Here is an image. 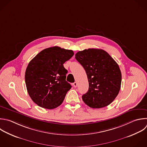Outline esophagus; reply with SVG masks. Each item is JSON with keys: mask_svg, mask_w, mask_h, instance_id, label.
I'll use <instances>...</instances> for the list:
<instances>
[{"mask_svg": "<svg viewBox=\"0 0 147 147\" xmlns=\"http://www.w3.org/2000/svg\"><path fill=\"white\" fill-rule=\"evenodd\" d=\"M73 86H74V87H76L77 86H78V83H77V82H74V83H73Z\"/></svg>", "mask_w": 147, "mask_h": 147, "instance_id": "obj_1", "label": "esophagus"}]
</instances>
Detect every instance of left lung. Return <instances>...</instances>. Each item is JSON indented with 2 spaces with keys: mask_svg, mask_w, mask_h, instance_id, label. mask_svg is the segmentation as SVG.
Segmentation results:
<instances>
[{
  "mask_svg": "<svg viewBox=\"0 0 147 147\" xmlns=\"http://www.w3.org/2000/svg\"><path fill=\"white\" fill-rule=\"evenodd\" d=\"M75 59L86 71L89 88L82 99L89 107L102 108L110 105L121 88V72L118 64L102 49H88L78 52Z\"/></svg>",
  "mask_w": 147,
  "mask_h": 147,
  "instance_id": "8db88e82",
  "label": "left lung"
}]
</instances>
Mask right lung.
Returning <instances> with one entry per match:
<instances>
[{"mask_svg":"<svg viewBox=\"0 0 147 147\" xmlns=\"http://www.w3.org/2000/svg\"><path fill=\"white\" fill-rule=\"evenodd\" d=\"M74 54L72 50L53 47L42 50L29 62L25 83L29 96L38 106L53 109L63 103L71 88L63 64Z\"/></svg>","mask_w":147,"mask_h":147,"instance_id":"1","label":"right lung"}]
</instances>
